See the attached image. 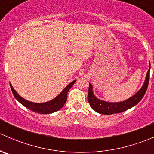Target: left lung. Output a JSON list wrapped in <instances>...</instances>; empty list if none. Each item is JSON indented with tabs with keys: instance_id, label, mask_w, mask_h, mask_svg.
Listing matches in <instances>:
<instances>
[{
	"instance_id": "obj_1",
	"label": "left lung",
	"mask_w": 154,
	"mask_h": 154,
	"mask_svg": "<svg viewBox=\"0 0 154 154\" xmlns=\"http://www.w3.org/2000/svg\"><path fill=\"white\" fill-rule=\"evenodd\" d=\"M150 64L148 71L147 72L145 80H144V84L142 86V88L134 95L122 102L111 103V102H106L104 101V100H100L94 94V93H93V86H91V83H89V88H88V101L89 103L90 106L94 111L103 115L120 113L136 106L142 100L144 94H145L146 91H147V86H148L149 83V78H150Z\"/></svg>"
}]
</instances>
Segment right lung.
<instances>
[{"mask_svg":"<svg viewBox=\"0 0 154 154\" xmlns=\"http://www.w3.org/2000/svg\"><path fill=\"white\" fill-rule=\"evenodd\" d=\"M76 80L70 83L55 98L50 100V101L45 102V103H33V102L28 101V100L21 97L17 93V91L14 89L13 87L12 86L11 84L10 87L11 90L12 91V94L15 96V99L18 102H20L23 106H25L26 108H27L28 109L32 112L39 113V114H51V113L58 111V110H60L62 107L64 106L66 100H67V94L68 91L73 86V85L74 84Z\"/></svg>","mask_w":154,"mask_h":154,"instance_id":"add662e5","label":"right lung"}]
</instances>
